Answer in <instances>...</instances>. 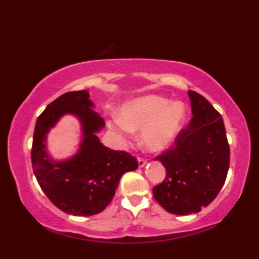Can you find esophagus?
I'll return each mask as SVG.
<instances>
[{
    "mask_svg": "<svg viewBox=\"0 0 259 259\" xmlns=\"http://www.w3.org/2000/svg\"><path fill=\"white\" fill-rule=\"evenodd\" d=\"M146 163H147V159L138 157V164H139V167H144Z\"/></svg>",
    "mask_w": 259,
    "mask_h": 259,
    "instance_id": "1",
    "label": "esophagus"
}]
</instances>
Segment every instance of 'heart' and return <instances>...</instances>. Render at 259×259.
I'll list each match as a JSON object with an SVG mask.
<instances>
[{"label":"heart","instance_id":"heart-1","mask_svg":"<svg viewBox=\"0 0 259 259\" xmlns=\"http://www.w3.org/2000/svg\"><path fill=\"white\" fill-rule=\"evenodd\" d=\"M186 117L185 104L157 96L139 98L121 108L119 121L111 128L122 140L141 131L140 142L150 152L162 151L172 144Z\"/></svg>","mask_w":259,"mask_h":259}]
</instances>
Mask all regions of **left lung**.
<instances>
[{
  "instance_id": "8db88e82",
  "label": "left lung",
  "mask_w": 259,
  "mask_h": 259,
  "mask_svg": "<svg viewBox=\"0 0 259 259\" xmlns=\"http://www.w3.org/2000/svg\"><path fill=\"white\" fill-rule=\"evenodd\" d=\"M192 118L169 150L157 156L166 178L153 187L155 199L175 214L196 213L223 188L229 169V145L224 120L205 97L188 91Z\"/></svg>"
}]
</instances>
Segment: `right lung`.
Instances as JSON below:
<instances>
[{
    "label": "right lung",
    "instance_id": "add662e5",
    "mask_svg": "<svg viewBox=\"0 0 259 259\" xmlns=\"http://www.w3.org/2000/svg\"><path fill=\"white\" fill-rule=\"evenodd\" d=\"M89 97L85 90L60 96L38 115L33 135L31 160L37 183L53 205L73 216L101 212L111 202L121 176L138 168L129 152L112 150L99 140L104 121L91 109ZM67 113L80 120L84 139L76 155L56 162L46 152V135Z\"/></svg>",
    "mask_w": 259,
    "mask_h": 259
}]
</instances>
